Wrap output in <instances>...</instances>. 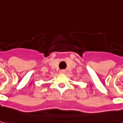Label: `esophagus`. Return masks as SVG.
I'll return each instance as SVG.
<instances>
[{
  "mask_svg": "<svg viewBox=\"0 0 123 123\" xmlns=\"http://www.w3.org/2000/svg\"><path fill=\"white\" fill-rule=\"evenodd\" d=\"M66 73V71L64 70V69H62V70H61V71H60V73H62V74H64V73Z\"/></svg>",
  "mask_w": 123,
  "mask_h": 123,
  "instance_id": "1",
  "label": "esophagus"
}]
</instances>
